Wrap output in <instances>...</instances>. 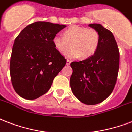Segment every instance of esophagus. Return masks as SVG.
Returning a JSON list of instances; mask_svg holds the SVG:
<instances>
[{"mask_svg": "<svg viewBox=\"0 0 132 132\" xmlns=\"http://www.w3.org/2000/svg\"><path fill=\"white\" fill-rule=\"evenodd\" d=\"M70 63H71V61H69V60H67V61H66V64H67V65H70Z\"/></svg>", "mask_w": 132, "mask_h": 132, "instance_id": "esophagus-1", "label": "esophagus"}]
</instances>
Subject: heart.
Masks as SVG:
<instances>
[{"label": "heart", "mask_w": 132, "mask_h": 132, "mask_svg": "<svg viewBox=\"0 0 132 132\" xmlns=\"http://www.w3.org/2000/svg\"><path fill=\"white\" fill-rule=\"evenodd\" d=\"M99 42L100 37L96 30L79 25L69 27L64 31L63 36L56 35L52 39L55 50L61 54L70 47L71 43L72 48L65 54L69 59L90 58L96 52Z\"/></svg>", "instance_id": "b5f03b06"}]
</instances>
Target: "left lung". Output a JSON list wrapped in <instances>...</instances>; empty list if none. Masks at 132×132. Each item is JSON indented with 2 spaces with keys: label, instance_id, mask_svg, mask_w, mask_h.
<instances>
[{
  "label": "left lung",
  "instance_id": "8db88e82",
  "mask_svg": "<svg viewBox=\"0 0 132 132\" xmlns=\"http://www.w3.org/2000/svg\"><path fill=\"white\" fill-rule=\"evenodd\" d=\"M89 26L98 33V47L92 56L70 64V87L73 95L85 105H96L114 90L119 68V51L113 34L100 24Z\"/></svg>",
  "mask_w": 132,
  "mask_h": 132
}]
</instances>
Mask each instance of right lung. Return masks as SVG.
Listing matches in <instances>:
<instances>
[{
  "label": "right lung",
  "mask_w": 132,
  "mask_h": 132,
  "mask_svg": "<svg viewBox=\"0 0 132 132\" xmlns=\"http://www.w3.org/2000/svg\"><path fill=\"white\" fill-rule=\"evenodd\" d=\"M64 24L36 22L27 25L14 40L10 59V76L20 97L34 100L49 91L53 80L66 65L55 50L52 39Z\"/></svg>",
  "instance_id": "add662e5"
}]
</instances>
